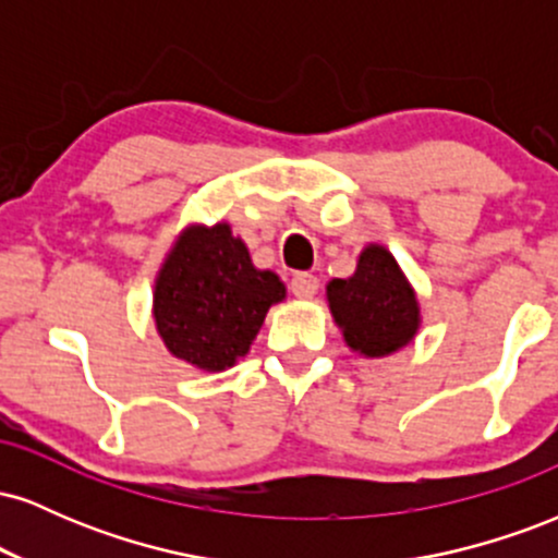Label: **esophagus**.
Listing matches in <instances>:
<instances>
[{
  "mask_svg": "<svg viewBox=\"0 0 558 558\" xmlns=\"http://www.w3.org/2000/svg\"><path fill=\"white\" fill-rule=\"evenodd\" d=\"M319 280L312 272H296L291 280V291L296 299H312L317 293Z\"/></svg>",
  "mask_w": 558,
  "mask_h": 558,
  "instance_id": "obj_1",
  "label": "esophagus"
}]
</instances>
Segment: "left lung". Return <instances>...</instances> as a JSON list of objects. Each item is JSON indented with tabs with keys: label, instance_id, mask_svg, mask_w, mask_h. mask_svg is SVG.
Here are the masks:
<instances>
[{
	"label": "left lung",
	"instance_id": "8db88e82",
	"mask_svg": "<svg viewBox=\"0 0 558 558\" xmlns=\"http://www.w3.org/2000/svg\"><path fill=\"white\" fill-rule=\"evenodd\" d=\"M328 306L351 351L380 360L414 341L420 301L399 262L380 243H369L351 278H332Z\"/></svg>",
	"mask_w": 558,
	"mask_h": 558
}]
</instances>
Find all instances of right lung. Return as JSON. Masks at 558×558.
Segmentation results:
<instances>
[{
	"label": "right lung",
	"instance_id": "obj_1",
	"mask_svg": "<svg viewBox=\"0 0 558 558\" xmlns=\"http://www.w3.org/2000/svg\"><path fill=\"white\" fill-rule=\"evenodd\" d=\"M286 299L272 270H257L228 222L181 230L155 280L157 332L175 360L222 373L248 354L267 310Z\"/></svg>",
	"mask_w": 558,
	"mask_h": 558
}]
</instances>
